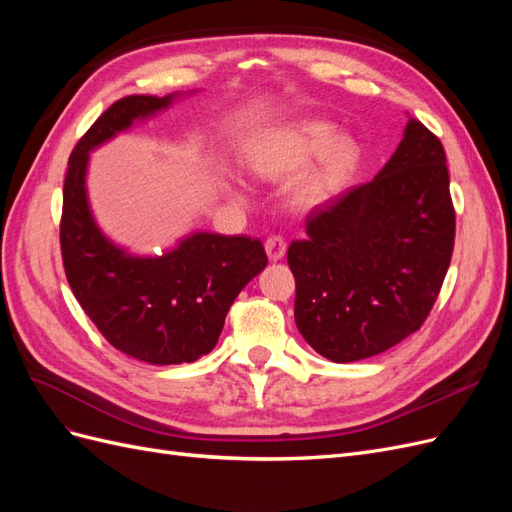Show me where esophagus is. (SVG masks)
Segmentation results:
<instances>
[{"mask_svg":"<svg viewBox=\"0 0 512 512\" xmlns=\"http://www.w3.org/2000/svg\"><path fill=\"white\" fill-rule=\"evenodd\" d=\"M265 250H267L269 260H282V258L286 256L288 243H286V239L280 237V235H271V237L265 241Z\"/></svg>","mask_w":512,"mask_h":512,"instance_id":"34e87169","label":"esophagus"}]
</instances>
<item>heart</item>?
<instances>
[{
    "mask_svg": "<svg viewBox=\"0 0 512 512\" xmlns=\"http://www.w3.org/2000/svg\"><path fill=\"white\" fill-rule=\"evenodd\" d=\"M314 160L318 164L294 181L290 190L294 203L305 209L327 203L354 175L361 151L352 138L337 136L331 121L307 119L269 134L250 156L256 173L269 179L297 175ZM232 194L241 198L243 188H235Z\"/></svg>",
    "mask_w": 512,
    "mask_h": 512,
    "instance_id": "1",
    "label": "heart"
}]
</instances>
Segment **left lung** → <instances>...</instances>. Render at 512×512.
Wrapping results in <instances>:
<instances>
[{"mask_svg":"<svg viewBox=\"0 0 512 512\" xmlns=\"http://www.w3.org/2000/svg\"><path fill=\"white\" fill-rule=\"evenodd\" d=\"M288 247L294 320L324 359L352 363L421 329L451 265L455 209L438 136L408 119L380 173L316 207Z\"/></svg>","mask_w":512,"mask_h":512,"instance_id":"1","label":"left lung"}]
</instances>
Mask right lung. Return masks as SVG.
<instances>
[{"instance_id":"add662e5","label":"right lung","mask_w":512,"mask_h":512,"mask_svg":"<svg viewBox=\"0 0 512 512\" xmlns=\"http://www.w3.org/2000/svg\"><path fill=\"white\" fill-rule=\"evenodd\" d=\"M181 96H128L108 106L74 147L64 183L59 239L74 297L117 350L151 365L209 354L232 301L267 267L260 239L245 235L196 230L162 254L141 256L98 226L87 194L89 153Z\"/></svg>"}]
</instances>
